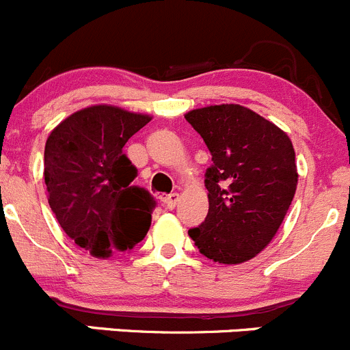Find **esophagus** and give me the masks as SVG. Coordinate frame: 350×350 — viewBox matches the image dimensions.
I'll list each match as a JSON object with an SVG mask.
<instances>
[{"instance_id":"1","label":"esophagus","mask_w":350,"mask_h":350,"mask_svg":"<svg viewBox=\"0 0 350 350\" xmlns=\"http://www.w3.org/2000/svg\"><path fill=\"white\" fill-rule=\"evenodd\" d=\"M179 198H181L179 193H171V195L164 198V204L169 208V210H174L176 204H178V201H179Z\"/></svg>"}]
</instances>
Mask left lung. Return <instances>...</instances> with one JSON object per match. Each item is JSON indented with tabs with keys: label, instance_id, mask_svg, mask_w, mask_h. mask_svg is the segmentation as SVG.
<instances>
[{
	"label": "left lung",
	"instance_id": "obj_1",
	"mask_svg": "<svg viewBox=\"0 0 350 350\" xmlns=\"http://www.w3.org/2000/svg\"><path fill=\"white\" fill-rule=\"evenodd\" d=\"M213 164L204 172L208 215L188 232L204 257L242 264L273 241L298 186L288 133L241 105H210L185 115Z\"/></svg>",
	"mask_w": 350,
	"mask_h": 350
}]
</instances>
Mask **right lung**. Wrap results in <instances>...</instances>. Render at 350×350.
Instances as JSON below:
<instances>
[{
  "label": "right lung",
  "mask_w": 350,
  "mask_h": 350,
  "mask_svg": "<svg viewBox=\"0 0 350 350\" xmlns=\"http://www.w3.org/2000/svg\"><path fill=\"white\" fill-rule=\"evenodd\" d=\"M150 120L93 105L62 120L45 142L49 204L67 237L98 259L132 250L149 232L154 200L132 186L137 169L123 147Z\"/></svg>",
  "instance_id": "obj_1"
}]
</instances>
